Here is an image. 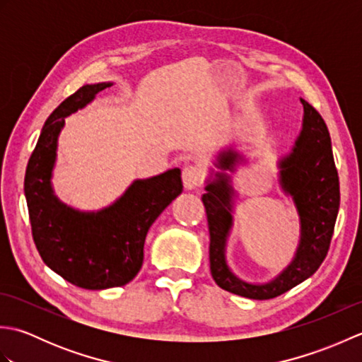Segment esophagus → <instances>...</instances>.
<instances>
[{
    "mask_svg": "<svg viewBox=\"0 0 362 362\" xmlns=\"http://www.w3.org/2000/svg\"><path fill=\"white\" fill-rule=\"evenodd\" d=\"M183 187L187 189H194L204 182V171L196 165H188L183 168Z\"/></svg>",
    "mask_w": 362,
    "mask_h": 362,
    "instance_id": "esophagus-1",
    "label": "esophagus"
}]
</instances>
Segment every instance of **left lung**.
<instances>
[{
  "label": "left lung",
  "instance_id": "1",
  "mask_svg": "<svg viewBox=\"0 0 362 362\" xmlns=\"http://www.w3.org/2000/svg\"><path fill=\"white\" fill-rule=\"evenodd\" d=\"M303 124L291 153L279 161L280 185L292 196L300 218V241L294 259L274 280L247 283L230 271L226 245L233 226V194L230 177L216 173L202 196L210 230V271L219 288L253 300H267L297 286L317 271L325 259L339 211V177L334 166L332 138L325 121L305 99ZM243 160L233 149L222 151L216 166L233 171Z\"/></svg>",
  "mask_w": 362,
  "mask_h": 362
}]
</instances>
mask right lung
I'll return each instance as SVG.
<instances>
[{"label": "right lung", "instance_id": "1", "mask_svg": "<svg viewBox=\"0 0 362 362\" xmlns=\"http://www.w3.org/2000/svg\"><path fill=\"white\" fill-rule=\"evenodd\" d=\"M110 82L81 87L46 119L28 161L25 196L35 247L45 264L74 286H124L140 272L144 240L160 213L182 193L180 169L135 180L117 202L99 211H79L54 194L51 177L57 138L68 115L95 99Z\"/></svg>", "mask_w": 362, "mask_h": 362}]
</instances>
